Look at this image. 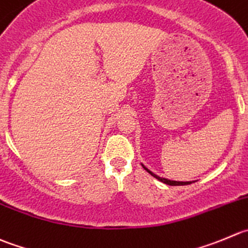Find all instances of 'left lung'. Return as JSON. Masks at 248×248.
<instances>
[{"mask_svg":"<svg viewBox=\"0 0 248 248\" xmlns=\"http://www.w3.org/2000/svg\"><path fill=\"white\" fill-rule=\"evenodd\" d=\"M143 168H145V169H146V171H148V173H150L151 175H152V176H155V179H158V180H159V181H162V183L167 184V185H171V186H179V185H188V184H191L190 181H174V180H168V179H164V178H159V176H158V175H155V174H153L152 171H151V170H148V169L146 168V167H143Z\"/></svg>","mask_w":248,"mask_h":248,"instance_id":"obj_1","label":"left lung"}]
</instances>
